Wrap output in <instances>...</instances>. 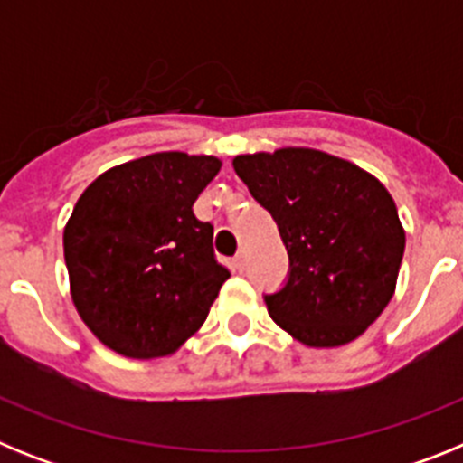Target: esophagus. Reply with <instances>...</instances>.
<instances>
[{"label": "esophagus", "instance_id": "esophagus-1", "mask_svg": "<svg viewBox=\"0 0 463 463\" xmlns=\"http://www.w3.org/2000/svg\"><path fill=\"white\" fill-rule=\"evenodd\" d=\"M245 264H248V252H245V250H239V255L234 257V267L239 269V271H243Z\"/></svg>", "mask_w": 463, "mask_h": 463}]
</instances>
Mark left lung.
Returning <instances> with one entry per match:
<instances>
[{
    "instance_id": "left-lung-1",
    "label": "left lung",
    "mask_w": 463,
    "mask_h": 463,
    "mask_svg": "<svg viewBox=\"0 0 463 463\" xmlns=\"http://www.w3.org/2000/svg\"><path fill=\"white\" fill-rule=\"evenodd\" d=\"M234 169L288 248V278L264 294L273 322L313 347L354 341L390 304L403 260L390 192L359 166L308 148L239 155Z\"/></svg>"
}]
</instances>
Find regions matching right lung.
Here are the masks:
<instances>
[{"mask_svg": "<svg viewBox=\"0 0 463 463\" xmlns=\"http://www.w3.org/2000/svg\"><path fill=\"white\" fill-rule=\"evenodd\" d=\"M220 159L155 153L101 174L64 229L71 297L94 336L134 359L175 353L206 320L229 269L196 196Z\"/></svg>", "mask_w": 463, "mask_h": 463, "instance_id": "obj_1", "label": "right lung"}]
</instances>
